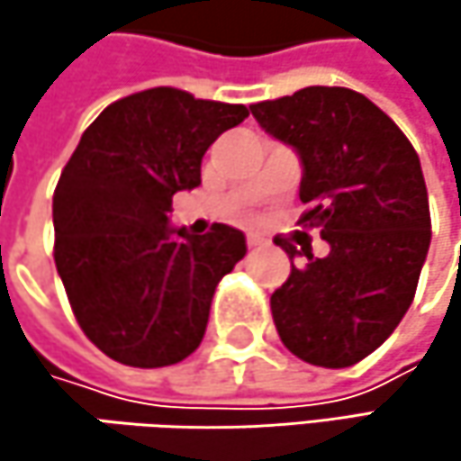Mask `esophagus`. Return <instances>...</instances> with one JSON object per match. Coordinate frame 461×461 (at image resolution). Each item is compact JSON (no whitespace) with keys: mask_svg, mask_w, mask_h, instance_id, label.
I'll return each instance as SVG.
<instances>
[{"mask_svg":"<svg viewBox=\"0 0 461 461\" xmlns=\"http://www.w3.org/2000/svg\"><path fill=\"white\" fill-rule=\"evenodd\" d=\"M264 242H267V237H264V234H256V231H250V234H248V245H250V248H258V245H264Z\"/></svg>","mask_w":461,"mask_h":461,"instance_id":"esophagus-1","label":"esophagus"}]
</instances>
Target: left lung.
Listing matches in <instances>:
<instances>
[{"instance_id": "obj_1", "label": "left lung", "mask_w": 461, "mask_h": 461, "mask_svg": "<svg viewBox=\"0 0 461 461\" xmlns=\"http://www.w3.org/2000/svg\"><path fill=\"white\" fill-rule=\"evenodd\" d=\"M256 122L296 149L299 186L330 253L275 242L291 258L288 280L272 294L283 344L322 368L368 357L411 307L429 248V203L419 154L403 131L349 87H304L250 106ZM296 255H307L302 267Z\"/></svg>"}]
</instances>
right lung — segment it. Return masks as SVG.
<instances>
[{
  "instance_id": "obj_1",
  "label": "right lung",
  "mask_w": 461,
  "mask_h": 461,
  "mask_svg": "<svg viewBox=\"0 0 461 461\" xmlns=\"http://www.w3.org/2000/svg\"><path fill=\"white\" fill-rule=\"evenodd\" d=\"M242 104L151 87L106 106L82 133L55 194V267L85 336L112 360L162 368L189 357L245 234L170 230L173 194L200 186L208 146Z\"/></svg>"
}]
</instances>
